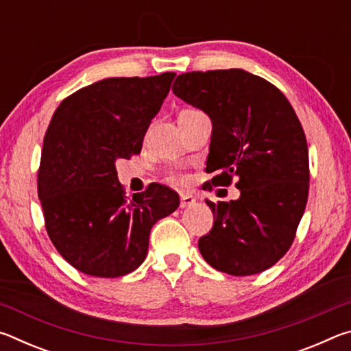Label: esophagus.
<instances>
[{
  "label": "esophagus",
  "mask_w": 351,
  "mask_h": 351,
  "mask_svg": "<svg viewBox=\"0 0 351 351\" xmlns=\"http://www.w3.org/2000/svg\"><path fill=\"white\" fill-rule=\"evenodd\" d=\"M181 197V203H180V206L182 207H192L195 203H197V198L193 197V195H190V193H181L180 195Z\"/></svg>",
  "instance_id": "1"
}]
</instances>
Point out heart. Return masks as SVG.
Instances as JSON below:
<instances>
[{
	"instance_id": "heart-1",
	"label": "heart",
	"mask_w": 351,
	"mask_h": 351,
	"mask_svg": "<svg viewBox=\"0 0 351 351\" xmlns=\"http://www.w3.org/2000/svg\"><path fill=\"white\" fill-rule=\"evenodd\" d=\"M169 178H170L171 181H176V182L184 180V176L181 173H178V171H170V176Z\"/></svg>"
}]
</instances>
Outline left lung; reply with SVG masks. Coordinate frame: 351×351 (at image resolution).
Instances as JSON below:
<instances>
[{
  "label": "left lung",
  "mask_w": 351,
  "mask_h": 351,
  "mask_svg": "<svg viewBox=\"0 0 351 351\" xmlns=\"http://www.w3.org/2000/svg\"><path fill=\"white\" fill-rule=\"evenodd\" d=\"M176 97L212 121L207 184L235 187L240 198L206 204L213 228L198 241L212 268L252 276L288 252L305 212L310 164L304 128L282 91L245 69L193 71L176 77Z\"/></svg>",
  "instance_id": "8db88e82"
}]
</instances>
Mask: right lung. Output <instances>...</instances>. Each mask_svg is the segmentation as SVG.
I'll use <instances>...</instances> for the list:
<instances>
[{"label": "right lung", "instance_id": "obj_1", "mask_svg": "<svg viewBox=\"0 0 351 351\" xmlns=\"http://www.w3.org/2000/svg\"><path fill=\"white\" fill-rule=\"evenodd\" d=\"M175 75L104 79L71 94L51 119L38 198L52 245L83 274L138 269L153 224L180 206L178 193L156 182L128 201L116 170L117 159L141 153Z\"/></svg>", "mask_w": 351, "mask_h": 351}]
</instances>
